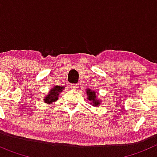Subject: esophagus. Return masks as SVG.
I'll return each mask as SVG.
<instances>
[{"label": "esophagus", "mask_w": 157, "mask_h": 157, "mask_svg": "<svg viewBox=\"0 0 157 157\" xmlns=\"http://www.w3.org/2000/svg\"><path fill=\"white\" fill-rule=\"evenodd\" d=\"M78 87V84H71V88L74 89V90L77 89Z\"/></svg>", "instance_id": "esophagus-1"}]
</instances>
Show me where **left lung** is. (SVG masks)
Here are the masks:
<instances>
[{
    "instance_id": "8db88e82",
    "label": "left lung",
    "mask_w": 157,
    "mask_h": 157,
    "mask_svg": "<svg viewBox=\"0 0 157 157\" xmlns=\"http://www.w3.org/2000/svg\"><path fill=\"white\" fill-rule=\"evenodd\" d=\"M86 94H87V99L92 102L94 106H98V105H99L101 101H99V99H98L97 97H96L95 91H93L92 90H90V89H87Z\"/></svg>"
}]
</instances>
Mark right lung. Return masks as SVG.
Listing matches in <instances>:
<instances>
[{
  "label": "right lung",
  "mask_w": 157,
  "mask_h": 157,
  "mask_svg": "<svg viewBox=\"0 0 157 157\" xmlns=\"http://www.w3.org/2000/svg\"><path fill=\"white\" fill-rule=\"evenodd\" d=\"M63 90H64V86H55L52 87L50 90H49L48 94H47V96L45 97V99H44L45 103L50 105L52 102H55V101H57L59 94Z\"/></svg>",
  "instance_id": "1"
}]
</instances>
